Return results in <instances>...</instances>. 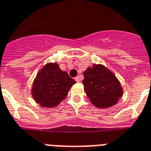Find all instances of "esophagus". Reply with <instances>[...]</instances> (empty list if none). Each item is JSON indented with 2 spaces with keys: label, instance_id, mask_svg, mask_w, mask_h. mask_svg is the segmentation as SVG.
<instances>
[{
  "label": "esophagus",
  "instance_id": "obj_1",
  "mask_svg": "<svg viewBox=\"0 0 151 151\" xmlns=\"http://www.w3.org/2000/svg\"><path fill=\"white\" fill-rule=\"evenodd\" d=\"M75 80L77 82V83H79V82H81V78H80V76H76V78H75Z\"/></svg>",
  "mask_w": 151,
  "mask_h": 151
}]
</instances>
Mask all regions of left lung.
<instances>
[{"label": "left lung", "mask_w": 151, "mask_h": 151, "mask_svg": "<svg viewBox=\"0 0 151 151\" xmlns=\"http://www.w3.org/2000/svg\"><path fill=\"white\" fill-rule=\"evenodd\" d=\"M83 84L91 103L99 108H110L122 96V88L115 76L102 65H93L84 73Z\"/></svg>", "instance_id": "left-lung-1"}]
</instances>
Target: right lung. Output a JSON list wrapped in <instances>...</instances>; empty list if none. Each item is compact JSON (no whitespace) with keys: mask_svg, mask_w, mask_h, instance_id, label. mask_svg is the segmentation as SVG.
<instances>
[{"mask_svg":"<svg viewBox=\"0 0 151 151\" xmlns=\"http://www.w3.org/2000/svg\"><path fill=\"white\" fill-rule=\"evenodd\" d=\"M76 81L57 63L47 64L37 74L32 84V97L40 105L53 108L68 95Z\"/></svg>","mask_w":151,"mask_h":151,"instance_id":"right-lung-1","label":"right lung"}]
</instances>
